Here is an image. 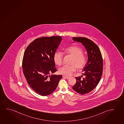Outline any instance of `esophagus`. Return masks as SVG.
<instances>
[{"label": "esophagus", "mask_w": 124, "mask_h": 124, "mask_svg": "<svg viewBox=\"0 0 124 124\" xmlns=\"http://www.w3.org/2000/svg\"><path fill=\"white\" fill-rule=\"evenodd\" d=\"M62 77H63V78H65L66 79H69L70 77H69V76H65V75H63L62 76Z\"/></svg>", "instance_id": "34e87169"}]
</instances>
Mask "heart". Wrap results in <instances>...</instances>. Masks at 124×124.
<instances>
[{
    "mask_svg": "<svg viewBox=\"0 0 124 124\" xmlns=\"http://www.w3.org/2000/svg\"><path fill=\"white\" fill-rule=\"evenodd\" d=\"M66 53L73 56L71 63L72 65H64L59 69V73L66 76H70L75 71L77 67L79 69L84 68L86 63V56L83 53L82 49L80 47L74 46L65 49ZM63 54L59 51L55 52L53 55V60L56 65H60L63 61Z\"/></svg>",
    "mask_w": 124,
    "mask_h": 124,
    "instance_id": "obj_1",
    "label": "heart"
}]
</instances>
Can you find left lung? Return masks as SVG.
Listing matches in <instances>:
<instances>
[{
    "label": "left lung",
    "instance_id": "obj_1",
    "mask_svg": "<svg viewBox=\"0 0 124 124\" xmlns=\"http://www.w3.org/2000/svg\"><path fill=\"white\" fill-rule=\"evenodd\" d=\"M72 39L82 43L88 54V61L83 69L84 73L82 74L85 78L75 77L77 81L72 86L76 92L85 94L93 91L100 81L103 69L102 55L98 46L91 39L86 38H73Z\"/></svg>",
    "mask_w": 124,
    "mask_h": 124
}]
</instances>
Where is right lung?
<instances>
[{"label":"right lung","instance_id":"right-lung-1","mask_svg":"<svg viewBox=\"0 0 124 124\" xmlns=\"http://www.w3.org/2000/svg\"><path fill=\"white\" fill-rule=\"evenodd\" d=\"M62 37L52 36L36 39L24 53L22 69L28 84L38 94L45 96L56 88L61 75H52L57 71L53 55Z\"/></svg>","mask_w":124,"mask_h":124}]
</instances>
